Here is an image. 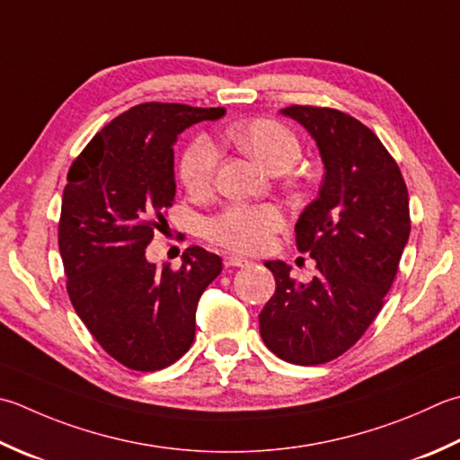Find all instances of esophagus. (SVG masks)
I'll use <instances>...</instances> for the list:
<instances>
[{
    "instance_id": "obj_1",
    "label": "esophagus",
    "mask_w": 460,
    "mask_h": 460,
    "mask_svg": "<svg viewBox=\"0 0 460 460\" xmlns=\"http://www.w3.org/2000/svg\"><path fill=\"white\" fill-rule=\"evenodd\" d=\"M225 267H247L249 261L245 257H237V255H227L223 259Z\"/></svg>"
}]
</instances>
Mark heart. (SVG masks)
<instances>
[{"label":"heart","mask_w":460,"mask_h":460,"mask_svg":"<svg viewBox=\"0 0 460 460\" xmlns=\"http://www.w3.org/2000/svg\"><path fill=\"white\" fill-rule=\"evenodd\" d=\"M229 141L271 171L289 169L301 157V141L285 123L259 117L227 131ZM219 165V151L207 135L187 143L179 159V179L189 193L201 195L211 189ZM283 211L271 203H231L203 223L207 239L239 253L265 249L283 227Z\"/></svg>","instance_id":"b5f03b06"}]
</instances>
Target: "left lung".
<instances>
[{
  "mask_svg": "<svg viewBox=\"0 0 460 460\" xmlns=\"http://www.w3.org/2000/svg\"><path fill=\"white\" fill-rule=\"evenodd\" d=\"M281 113L313 135L325 164L319 197L295 225L296 249L317 273L303 285L283 261H267L277 289L259 329L283 361L323 365L347 353L383 307L409 241V191L397 161L355 117L314 105Z\"/></svg>",
  "mask_w": 460,
  "mask_h": 460,
  "instance_id": "8db88e82",
  "label": "left lung"
}]
</instances>
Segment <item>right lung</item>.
<instances>
[{
    "mask_svg": "<svg viewBox=\"0 0 460 460\" xmlns=\"http://www.w3.org/2000/svg\"><path fill=\"white\" fill-rule=\"evenodd\" d=\"M223 115L225 107L139 103L69 167L58 229L67 295L105 353L133 371H159L187 353L197 303L221 273V257L203 247H187L179 269H157L146 249L175 199L179 133Z\"/></svg>",
    "mask_w": 460,
    "mask_h": 460,
    "instance_id": "add662e5",
    "label": "right lung"
}]
</instances>
